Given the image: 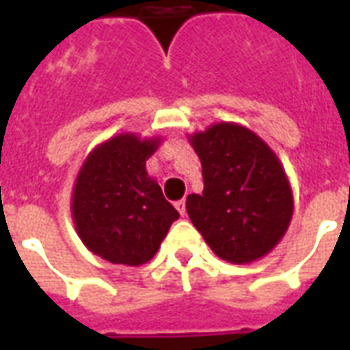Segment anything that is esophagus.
Returning a JSON list of instances; mask_svg holds the SVG:
<instances>
[{
    "label": "esophagus",
    "instance_id": "1",
    "mask_svg": "<svg viewBox=\"0 0 350 350\" xmlns=\"http://www.w3.org/2000/svg\"><path fill=\"white\" fill-rule=\"evenodd\" d=\"M176 210H178V212H180V215H185V200H178V202H176Z\"/></svg>",
    "mask_w": 350,
    "mask_h": 350
}]
</instances>
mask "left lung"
<instances>
[{"mask_svg": "<svg viewBox=\"0 0 350 350\" xmlns=\"http://www.w3.org/2000/svg\"><path fill=\"white\" fill-rule=\"evenodd\" d=\"M204 191L189 195L191 223L223 260L247 264L270 253L293 219V189L278 155L238 123L191 135Z\"/></svg>", "mask_w": 350, "mask_h": 350, "instance_id": "1", "label": "left lung"}]
</instances>
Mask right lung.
<instances>
[{"label":"right lung","mask_w":350,"mask_h":350,"mask_svg":"<svg viewBox=\"0 0 350 350\" xmlns=\"http://www.w3.org/2000/svg\"><path fill=\"white\" fill-rule=\"evenodd\" d=\"M159 138L123 133L97 146L72 191V221L80 240L112 264L152 260L180 213L146 172Z\"/></svg>","instance_id":"right-lung-1"}]
</instances>
